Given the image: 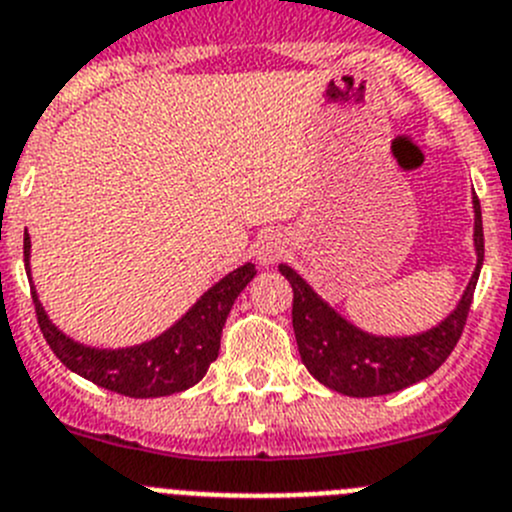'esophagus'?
I'll use <instances>...</instances> for the list:
<instances>
[{
  "mask_svg": "<svg viewBox=\"0 0 512 512\" xmlns=\"http://www.w3.org/2000/svg\"><path fill=\"white\" fill-rule=\"evenodd\" d=\"M285 247H288V245H285L283 234L270 232V234H265V237H260V239H257V245H255L257 265H262V267L275 265V262H278L280 257L285 255Z\"/></svg>",
  "mask_w": 512,
  "mask_h": 512,
  "instance_id": "esophagus-1",
  "label": "esophagus"
}]
</instances>
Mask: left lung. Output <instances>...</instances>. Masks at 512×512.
<instances>
[{"instance_id":"left-lung-1","label":"left lung","mask_w":512,"mask_h":512,"mask_svg":"<svg viewBox=\"0 0 512 512\" xmlns=\"http://www.w3.org/2000/svg\"><path fill=\"white\" fill-rule=\"evenodd\" d=\"M472 211V245L477 255L472 278L459 296L457 306L439 324L418 334L382 336L359 329L329 301H324L306 278L280 262L278 270L293 288V331H296L298 352L306 370L321 385L349 398H372V395L398 393L408 385H416L444 365V359L462 336L474 285L485 260L482 209L477 196H472Z\"/></svg>"}]
</instances>
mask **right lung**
Listing matches in <instances>:
<instances>
[{
  "mask_svg": "<svg viewBox=\"0 0 512 512\" xmlns=\"http://www.w3.org/2000/svg\"><path fill=\"white\" fill-rule=\"evenodd\" d=\"M30 247V234H25V270L27 278L32 280ZM255 275L257 270L252 262L239 265L219 283L211 285L163 334L119 349H101L76 342L50 321L35 283L30 288L45 342L68 370L112 393L130 395V398H163L193 388L206 375L211 362L219 357V342L229 311Z\"/></svg>",
  "mask_w": 512,
  "mask_h": 512,
  "instance_id": "obj_1",
  "label": "right lung"
}]
</instances>
